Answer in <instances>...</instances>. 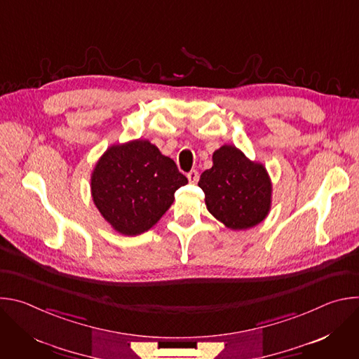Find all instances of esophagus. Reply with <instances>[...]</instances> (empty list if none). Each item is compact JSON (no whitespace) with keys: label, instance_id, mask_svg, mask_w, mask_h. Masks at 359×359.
Returning a JSON list of instances; mask_svg holds the SVG:
<instances>
[{"label":"esophagus","instance_id":"1","mask_svg":"<svg viewBox=\"0 0 359 359\" xmlns=\"http://www.w3.org/2000/svg\"><path fill=\"white\" fill-rule=\"evenodd\" d=\"M187 179H189V182L190 183H197V180H198V172L197 170H190L189 173H187Z\"/></svg>","mask_w":359,"mask_h":359}]
</instances>
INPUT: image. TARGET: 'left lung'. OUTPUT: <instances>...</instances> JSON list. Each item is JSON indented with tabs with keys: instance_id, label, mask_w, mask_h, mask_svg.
<instances>
[{
	"instance_id": "left-lung-1",
	"label": "left lung",
	"mask_w": 359,
	"mask_h": 359,
	"mask_svg": "<svg viewBox=\"0 0 359 359\" xmlns=\"http://www.w3.org/2000/svg\"><path fill=\"white\" fill-rule=\"evenodd\" d=\"M208 210L233 230L250 229L266 219L271 203V182L263 165L250 162L236 146L213 153L212 169L198 180Z\"/></svg>"
}]
</instances>
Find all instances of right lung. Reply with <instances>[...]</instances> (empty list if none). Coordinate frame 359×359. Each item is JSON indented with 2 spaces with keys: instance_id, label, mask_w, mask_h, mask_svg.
Returning a JSON list of instances; mask_svg holds the SVG:
<instances>
[{
  "instance_id": "add662e5",
  "label": "right lung",
  "mask_w": 359,
  "mask_h": 359,
  "mask_svg": "<svg viewBox=\"0 0 359 359\" xmlns=\"http://www.w3.org/2000/svg\"><path fill=\"white\" fill-rule=\"evenodd\" d=\"M187 184L176 163L149 140L109 147L90 179L92 197L100 215L126 236H136L168 212L175 191Z\"/></svg>"
}]
</instances>
